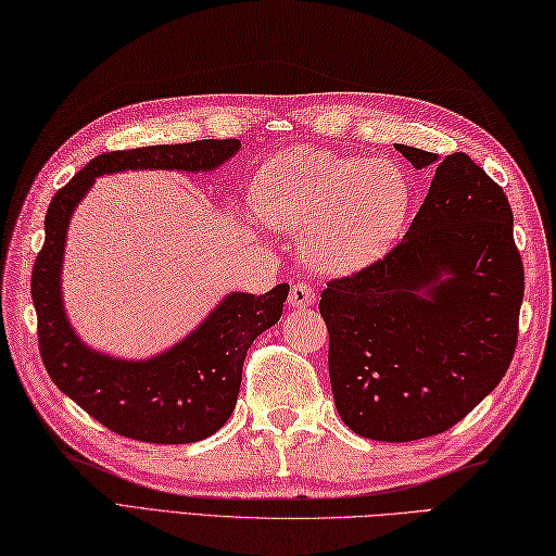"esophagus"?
Here are the masks:
<instances>
[{
    "mask_svg": "<svg viewBox=\"0 0 556 556\" xmlns=\"http://www.w3.org/2000/svg\"><path fill=\"white\" fill-rule=\"evenodd\" d=\"M314 300H316V292H314V288L308 286V282H294L292 286V290H290V306L292 308H306V306H311L314 304Z\"/></svg>",
    "mask_w": 556,
    "mask_h": 556,
    "instance_id": "esophagus-1",
    "label": "esophagus"
}]
</instances>
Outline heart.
<instances>
[{
	"label": "heart",
	"mask_w": 556,
	"mask_h": 556,
	"mask_svg": "<svg viewBox=\"0 0 556 556\" xmlns=\"http://www.w3.org/2000/svg\"><path fill=\"white\" fill-rule=\"evenodd\" d=\"M410 207V184L384 160L294 148L266 162L256 210L268 224L306 237V256L325 270L372 262L396 238Z\"/></svg>",
	"instance_id": "obj_1"
}]
</instances>
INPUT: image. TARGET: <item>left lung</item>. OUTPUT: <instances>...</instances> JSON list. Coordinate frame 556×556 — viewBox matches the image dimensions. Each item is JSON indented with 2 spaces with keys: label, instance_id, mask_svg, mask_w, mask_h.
<instances>
[{
  "label": "left lung",
  "instance_id": "left-lung-1",
  "mask_svg": "<svg viewBox=\"0 0 556 556\" xmlns=\"http://www.w3.org/2000/svg\"><path fill=\"white\" fill-rule=\"evenodd\" d=\"M396 148L417 169L439 160ZM521 300L507 195L467 153L445 155L399 245L320 292L344 425L394 443L457 425L505 377Z\"/></svg>",
  "mask_w": 556,
  "mask_h": 556
}]
</instances>
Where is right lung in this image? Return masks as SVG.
I'll list each match as a JSON object with an SVG mask.
<instances>
[{
  "label": "right lung",
  "instance_id": "add662e5",
  "mask_svg": "<svg viewBox=\"0 0 556 556\" xmlns=\"http://www.w3.org/2000/svg\"><path fill=\"white\" fill-rule=\"evenodd\" d=\"M240 148L238 139L148 146L93 157L51 198L45 216L30 294L45 368L65 396L119 437L146 443H193L219 431L231 417L242 363L256 334L276 325L290 286L266 294L233 292L195 332L151 361H119L87 349L63 314L61 264L65 231L77 202L101 174L125 169L207 172Z\"/></svg>",
  "mask_w": 556,
  "mask_h": 556
}]
</instances>
